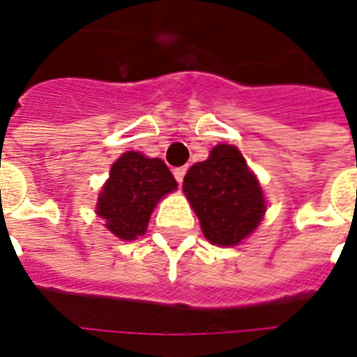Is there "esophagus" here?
Wrapping results in <instances>:
<instances>
[{"label": "esophagus", "mask_w": 357, "mask_h": 357, "mask_svg": "<svg viewBox=\"0 0 357 357\" xmlns=\"http://www.w3.org/2000/svg\"><path fill=\"white\" fill-rule=\"evenodd\" d=\"M173 174H174V178H176V183L181 184L183 183L184 174H186V167H176V169H173Z\"/></svg>", "instance_id": "esophagus-1"}]
</instances>
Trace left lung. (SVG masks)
I'll return each instance as SVG.
<instances>
[{"label": "left lung", "instance_id": "8db88e82", "mask_svg": "<svg viewBox=\"0 0 357 357\" xmlns=\"http://www.w3.org/2000/svg\"><path fill=\"white\" fill-rule=\"evenodd\" d=\"M183 190L204 236L217 246L240 244L257 229L267 209L259 181L231 144L215 146L206 161L192 165Z\"/></svg>", "mask_w": 357, "mask_h": 357}]
</instances>
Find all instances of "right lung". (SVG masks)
I'll use <instances>...</instances> for the list:
<instances>
[{"label":"right lung","instance_id":"obj_1","mask_svg":"<svg viewBox=\"0 0 357 357\" xmlns=\"http://www.w3.org/2000/svg\"><path fill=\"white\" fill-rule=\"evenodd\" d=\"M173 190L176 181L161 159L126 151L111 167L96 213L105 219V227L117 238L136 240L148 229L159 199Z\"/></svg>","mask_w":357,"mask_h":357}]
</instances>
